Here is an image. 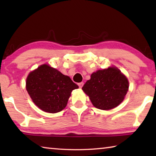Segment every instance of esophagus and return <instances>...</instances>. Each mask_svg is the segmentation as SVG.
<instances>
[{
  "mask_svg": "<svg viewBox=\"0 0 156 156\" xmlns=\"http://www.w3.org/2000/svg\"><path fill=\"white\" fill-rule=\"evenodd\" d=\"M78 84L79 87H80V88H82V87H83V86L84 85V83H78Z\"/></svg>",
  "mask_w": 156,
  "mask_h": 156,
  "instance_id": "34e87169",
  "label": "esophagus"
}]
</instances>
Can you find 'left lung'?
<instances>
[{"instance_id": "1", "label": "left lung", "mask_w": 156, "mask_h": 156, "mask_svg": "<svg viewBox=\"0 0 156 156\" xmlns=\"http://www.w3.org/2000/svg\"><path fill=\"white\" fill-rule=\"evenodd\" d=\"M82 89L94 107L109 110L123 101L129 89V82L118 69L109 67L92 73Z\"/></svg>"}]
</instances>
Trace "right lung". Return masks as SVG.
<instances>
[{"label": "right lung", "mask_w": 156, "mask_h": 156, "mask_svg": "<svg viewBox=\"0 0 156 156\" xmlns=\"http://www.w3.org/2000/svg\"><path fill=\"white\" fill-rule=\"evenodd\" d=\"M78 88L69 76L47 65L31 72L26 81V89L35 105L51 113L65 109L72 91Z\"/></svg>", "instance_id": "right-lung-1"}]
</instances>
